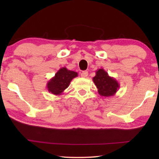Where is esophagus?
Listing matches in <instances>:
<instances>
[{
  "mask_svg": "<svg viewBox=\"0 0 159 159\" xmlns=\"http://www.w3.org/2000/svg\"><path fill=\"white\" fill-rule=\"evenodd\" d=\"M80 76L83 78H87V76H88V72L87 71H82L81 74H80Z\"/></svg>",
  "mask_w": 159,
  "mask_h": 159,
  "instance_id": "34e87169",
  "label": "esophagus"
}]
</instances>
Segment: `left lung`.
I'll use <instances>...</instances> for the list:
<instances>
[{
  "label": "left lung",
  "instance_id": "8db88e82",
  "mask_svg": "<svg viewBox=\"0 0 159 159\" xmlns=\"http://www.w3.org/2000/svg\"><path fill=\"white\" fill-rule=\"evenodd\" d=\"M98 93L101 96H114L120 88L118 82L114 78L109 76L108 73L103 69H99L96 71V75L93 78Z\"/></svg>",
  "mask_w": 159,
  "mask_h": 159
}]
</instances>
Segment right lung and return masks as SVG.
I'll return each instance as SVG.
<instances>
[{
    "label": "right lung",
    "instance_id": "right-lung-1",
    "mask_svg": "<svg viewBox=\"0 0 159 159\" xmlns=\"http://www.w3.org/2000/svg\"><path fill=\"white\" fill-rule=\"evenodd\" d=\"M78 76V73L62 67L47 83L48 92L55 95H61L69 87L71 80Z\"/></svg>",
    "mask_w": 159,
    "mask_h": 159
}]
</instances>
